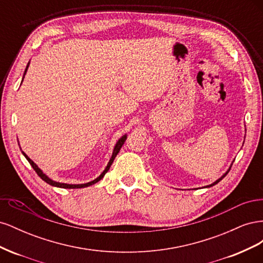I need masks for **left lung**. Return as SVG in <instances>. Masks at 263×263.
Here are the masks:
<instances>
[{
    "label": "left lung",
    "instance_id": "8db88e82",
    "mask_svg": "<svg viewBox=\"0 0 263 263\" xmlns=\"http://www.w3.org/2000/svg\"><path fill=\"white\" fill-rule=\"evenodd\" d=\"M232 165H233V164H230V166H229V169H228V170H227V171H226V173H224V174H222V176H221V177H220V178H219V179H218V180H216V181H215V182H214V183H212V184H210V185H208V186H206V187H211V186H213V185H215V184H217V183H218V182H219V181H220V180H222V179H224V178H225V177H226V176H227V173H228V172H229V170H230V168H232Z\"/></svg>",
    "mask_w": 263,
    "mask_h": 263
}]
</instances>
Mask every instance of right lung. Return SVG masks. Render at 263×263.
<instances>
[{
    "label": "right lung",
    "mask_w": 263,
    "mask_h": 263,
    "mask_svg": "<svg viewBox=\"0 0 263 263\" xmlns=\"http://www.w3.org/2000/svg\"><path fill=\"white\" fill-rule=\"evenodd\" d=\"M28 66H29V62L27 63V66H26V69H25V72H24V76H23V79H24V77H25V74H26V72H27V69H28ZM22 82H23V80H22ZM126 138H127V135H124V136H122L121 138L118 139V141L116 142V145H115V147H114V150H113V154H112V157H110V159H109V161H108V163H107V165H106V168L104 169V171H103L101 174H100V177H98L97 179L95 180H93V181H91V182H87V183H84V184H68V183H60V182H55V181H53V180H51V179H49L48 177L46 176V174L38 168V165L31 160L30 158H28V156L24 153V151H22V154L25 156V158L27 159L28 160V162L30 163V165L33 166V169L36 171V173L38 174V177H41L42 178V180H44L46 183H48V184H50V185H52V186H57V187H62V189H81V187H86V186H90V185H92V184H95V183L97 182H99L100 180H102L103 179V177L105 176V173L109 170V168H110V165H112V163H113V161H114V159H115V157L117 156V154L119 153V150H121V148H122V146L124 145V142H125V140H126Z\"/></svg>",
    "instance_id": "obj_1"
}]
</instances>
